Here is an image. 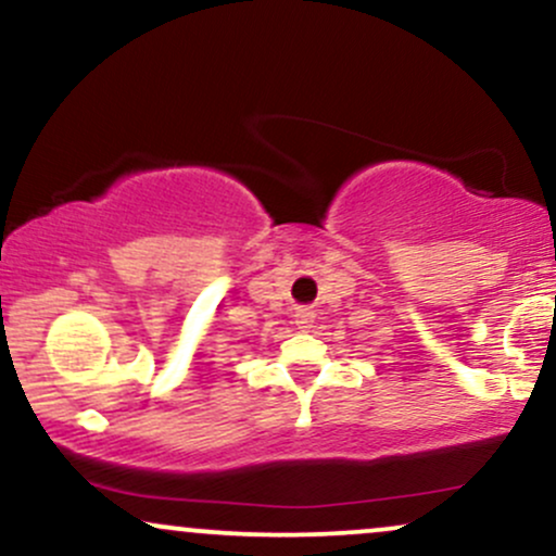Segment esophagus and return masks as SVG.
Masks as SVG:
<instances>
[{
	"label": "esophagus",
	"instance_id": "obj_1",
	"mask_svg": "<svg viewBox=\"0 0 556 556\" xmlns=\"http://www.w3.org/2000/svg\"><path fill=\"white\" fill-rule=\"evenodd\" d=\"M295 324H298V329L308 331L311 327H314V314H311L308 308H300L295 314Z\"/></svg>",
	"mask_w": 556,
	"mask_h": 556
}]
</instances>
